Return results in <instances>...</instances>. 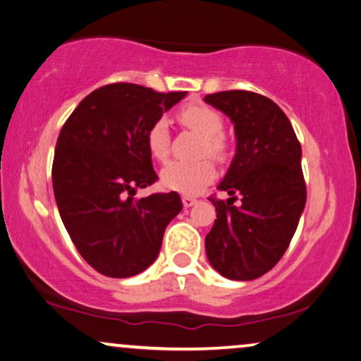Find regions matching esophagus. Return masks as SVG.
<instances>
[{"mask_svg": "<svg viewBox=\"0 0 361 361\" xmlns=\"http://www.w3.org/2000/svg\"><path fill=\"white\" fill-rule=\"evenodd\" d=\"M196 204V198L193 196H183V206L185 208H191V206Z\"/></svg>", "mask_w": 361, "mask_h": 361, "instance_id": "esophagus-1", "label": "esophagus"}]
</instances>
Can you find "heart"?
<instances>
[{"label": "heart", "instance_id": "obj_1", "mask_svg": "<svg viewBox=\"0 0 361 361\" xmlns=\"http://www.w3.org/2000/svg\"><path fill=\"white\" fill-rule=\"evenodd\" d=\"M178 120L190 130L203 137L201 152L208 153L216 160H226L229 145L223 135V117L214 109L204 104H188L178 110ZM147 145L152 157L158 161H165L170 155V130L165 118H158L152 123L147 133ZM161 183L165 188L183 195L200 193L214 178V166L208 160L201 161H171L161 170Z\"/></svg>", "mask_w": 361, "mask_h": 361}]
</instances>
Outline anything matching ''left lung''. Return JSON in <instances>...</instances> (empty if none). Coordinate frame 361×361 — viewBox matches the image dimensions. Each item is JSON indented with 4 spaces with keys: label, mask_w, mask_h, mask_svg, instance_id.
Returning a JSON list of instances; mask_svg holds the SVG:
<instances>
[{
    "label": "left lung",
    "mask_w": 361,
    "mask_h": 361,
    "mask_svg": "<svg viewBox=\"0 0 361 361\" xmlns=\"http://www.w3.org/2000/svg\"><path fill=\"white\" fill-rule=\"evenodd\" d=\"M204 102L228 115L236 133V153L218 185L229 198H209L216 219L206 256L226 279L252 281L284 256L305 208L302 148L287 115L261 94L224 90Z\"/></svg>",
    "instance_id": "left-lung-1"
}]
</instances>
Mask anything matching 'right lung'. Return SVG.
Segmentation results:
<instances>
[{"instance_id": "right-lung-1", "label": "right lung", "mask_w": 361, "mask_h": 361, "mask_svg": "<svg viewBox=\"0 0 361 361\" xmlns=\"http://www.w3.org/2000/svg\"><path fill=\"white\" fill-rule=\"evenodd\" d=\"M186 92L109 84L90 92L66 120L56 143L52 188L77 251L107 277L137 276L152 266L180 195L135 200L158 180L147 133Z\"/></svg>"}]
</instances>
